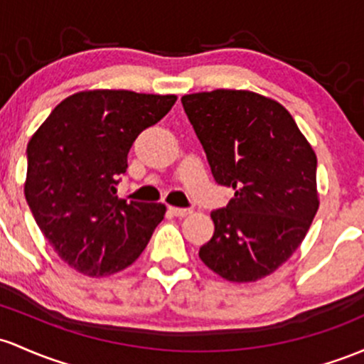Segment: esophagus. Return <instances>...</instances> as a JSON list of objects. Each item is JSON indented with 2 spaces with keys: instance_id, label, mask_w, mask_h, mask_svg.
Returning <instances> with one entry per match:
<instances>
[{
  "instance_id": "esophagus-1",
  "label": "esophagus",
  "mask_w": 364,
  "mask_h": 364,
  "mask_svg": "<svg viewBox=\"0 0 364 364\" xmlns=\"http://www.w3.org/2000/svg\"><path fill=\"white\" fill-rule=\"evenodd\" d=\"M169 213L176 215V218H185V215L191 214V209H181V207H169Z\"/></svg>"
}]
</instances>
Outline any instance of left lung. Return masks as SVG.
Masks as SVG:
<instances>
[{
	"label": "left lung",
	"instance_id": "left-lung-1",
	"mask_svg": "<svg viewBox=\"0 0 364 364\" xmlns=\"http://www.w3.org/2000/svg\"><path fill=\"white\" fill-rule=\"evenodd\" d=\"M219 185L235 190L210 214L202 262L228 282L274 273L304 240L319 207L316 154L277 100L249 90L181 98Z\"/></svg>",
	"mask_w": 364,
	"mask_h": 364
}]
</instances>
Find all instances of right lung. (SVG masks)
<instances>
[{
	"mask_svg": "<svg viewBox=\"0 0 364 364\" xmlns=\"http://www.w3.org/2000/svg\"><path fill=\"white\" fill-rule=\"evenodd\" d=\"M178 97L127 90L70 95L27 145L23 193L43 235L63 262L102 278L133 264L166 215L164 203L115 197L138 134Z\"/></svg>",
	"mask_w": 364,
	"mask_h": 364,
	"instance_id": "obj_1",
	"label": "right lung"
}]
</instances>
